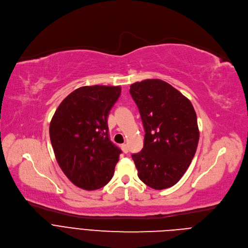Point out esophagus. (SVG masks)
<instances>
[{
  "label": "esophagus",
  "mask_w": 248,
  "mask_h": 248,
  "mask_svg": "<svg viewBox=\"0 0 248 248\" xmlns=\"http://www.w3.org/2000/svg\"><path fill=\"white\" fill-rule=\"evenodd\" d=\"M121 148H122V150H123V152H124V154H126V153L128 152V147H127L126 144H123V145L121 146Z\"/></svg>",
  "instance_id": "1"
}]
</instances>
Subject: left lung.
<instances>
[{
	"label": "left lung",
	"instance_id": "8db88e82",
	"mask_svg": "<svg viewBox=\"0 0 248 248\" xmlns=\"http://www.w3.org/2000/svg\"><path fill=\"white\" fill-rule=\"evenodd\" d=\"M145 136L144 146L132 154L137 175L146 186L161 190L178 183L197 149L199 129L191 102L161 79L130 85Z\"/></svg>",
	"mask_w": 248,
	"mask_h": 248
}]
</instances>
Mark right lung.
<instances>
[{
	"label": "right lung",
	"mask_w": 248,
	"mask_h": 248,
	"mask_svg": "<svg viewBox=\"0 0 248 248\" xmlns=\"http://www.w3.org/2000/svg\"><path fill=\"white\" fill-rule=\"evenodd\" d=\"M121 91V86L79 87L62 100L52 118L50 139L57 162L82 189H99L114 174L122 151L110 140L108 116Z\"/></svg>",
	"instance_id": "obj_1"
}]
</instances>
